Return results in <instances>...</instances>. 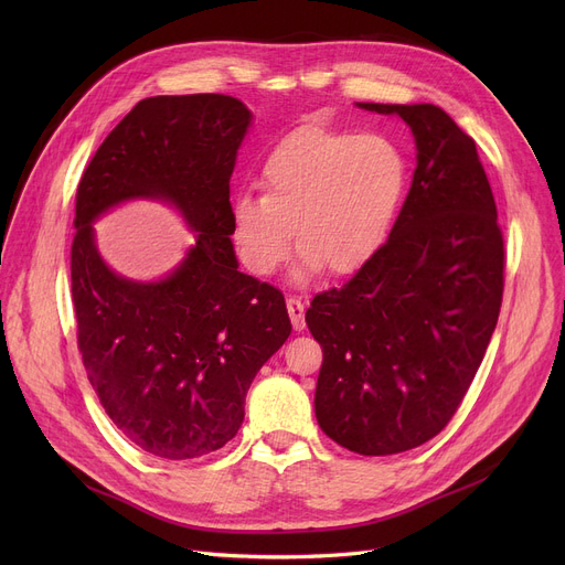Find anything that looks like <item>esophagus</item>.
<instances>
[{"instance_id":"esophagus-1","label":"esophagus","mask_w":565,"mask_h":565,"mask_svg":"<svg viewBox=\"0 0 565 565\" xmlns=\"http://www.w3.org/2000/svg\"><path fill=\"white\" fill-rule=\"evenodd\" d=\"M286 307H288V316H290V322L295 330H305V302L302 298H298V295H290V298L286 300Z\"/></svg>"}]
</instances>
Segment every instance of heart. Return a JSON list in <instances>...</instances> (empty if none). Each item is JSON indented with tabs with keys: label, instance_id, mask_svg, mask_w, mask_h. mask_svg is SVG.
<instances>
[{
	"label": "heart",
	"instance_id": "obj_1",
	"mask_svg": "<svg viewBox=\"0 0 565 565\" xmlns=\"http://www.w3.org/2000/svg\"><path fill=\"white\" fill-rule=\"evenodd\" d=\"M260 181L265 192L245 190L231 205V235L247 270L275 273L295 224L300 273L324 265L348 275L387 243L409 167L384 135L300 128L270 148Z\"/></svg>",
	"mask_w": 565,
	"mask_h": 565
}]
</instances>
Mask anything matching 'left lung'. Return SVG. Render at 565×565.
<instances>
[{
  "label": "left lung",
  "mask_w": 565,
  "mask_h": 565,
  "mask_svg": "<svg viewBox=\"0 0 565 565\" xmlns=\"http://www.w3.org/2000/svg\"><path fill=\"white\" fill-rule=\"evenodd\" d=\"M398 114L417 169L396 224L307 324L322 348L316 419L360 456L422 447L451 422L497 328L503 233L477 143L435 105L358 103Z\"/></svg>",
  "instance_id": "1"
}]
</instances>
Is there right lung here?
<instances>
[{"label": "right lung", "instance_id": "add662e5", "mask_svg": "<svg viewBox=\"0 0 565 565\" xmlns=\"http://www.w3.org/2000/svg\"><path fill=\"white\" fill-rule=\"evenodd\" d=\"M249 121L222 94L139 100L77 185L71 284L82 362L116 428L164 460L233 439L252 380L290 334L281 290L237 270L231 245L228 181ZM139 195L173 202L200 233L156 285L114 276L93 241L96 216Z\"/></svg>", "mask_w": 565, "mask_h": 565}]
</instances>
